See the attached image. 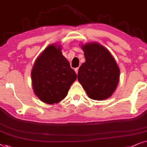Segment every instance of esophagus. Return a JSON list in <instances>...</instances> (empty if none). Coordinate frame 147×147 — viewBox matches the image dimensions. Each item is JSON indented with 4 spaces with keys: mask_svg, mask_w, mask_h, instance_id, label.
Masks as SVG:
<instances>
[{
    "mask_svg": "<svg viewBox=\"0 0 147 147\" xmlns=\"http://www.w3.org/2000/svg\"><path fill=\"white\" fill-rule=\"evenodd\" d=\"M75 71L76 72V74H78V71H79V68H76L75 69Z\"/></svg>",
    "mask_w": 147,
    "mask_h": 147,
    "instance_id": "34e87169",
    "label": "esophagus"
}]
</instances>
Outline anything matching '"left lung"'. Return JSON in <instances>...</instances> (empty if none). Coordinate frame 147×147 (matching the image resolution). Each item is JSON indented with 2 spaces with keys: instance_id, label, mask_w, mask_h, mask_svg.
I'll return each instance as SVG.
<instances>
[{
  "instance_id": "left-lung-1",
  "label": "left lung",
  "mask_w": 147,
  "mask_h": 147,
  "mask_svg": "<svg viewBox=\"0 0 147 147\" xmlns=\"http://www.w3.org/2000/svg\"><path fill=\"white\" fill-rule=\"evenodd\" d=\"M86 61L80 66L78 80L89 98L103 100L111 96L120 78V69L108 50L97 43L81 45Z\"/></svg>"
}]
</instances>
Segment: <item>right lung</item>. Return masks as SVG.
<instances>
[{
    "label": "right lung",
    "mask_w": 147,
    "mask_h": 147,
    "mask_svg": "<svg viewBox=\"0 0 147 147\" xmlns=\"http://www.w3.org/2000/svg\"><path fill=\"white\" fill-rule=\"evenodd\" d=\"M76 79L75 72L58 45L47 47L37 58L31 70L34 93L48 104L57 103L65 98Z\"/></svg>",
    "instance_id": "obj_1"
}]
</instances>
